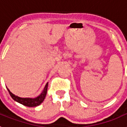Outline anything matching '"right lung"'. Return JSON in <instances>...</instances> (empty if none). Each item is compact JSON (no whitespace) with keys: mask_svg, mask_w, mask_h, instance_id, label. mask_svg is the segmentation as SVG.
Instances as JSON below:
<instances>
[{"mask_svg":"<svg viewBox=\"0 0 127 127\" xmlns=\"http://www.w3.org/2000/svg\"><path fill=\"white\" fill-rule=\"evenodd\" d=\"M48 86V83H47L42 93L35 98H22V97H18L16 95L12 94L8 88H7V89L8 90L11 97L13 98L14 100L20 103V104H23V105L27 106V107H35V106H38V105H40L44 101L47 94Z\"/></svg>","mask_w":127,"mask_h":127,"instance_id":"1","label":"right lung"}]
</instances>
